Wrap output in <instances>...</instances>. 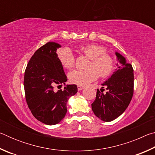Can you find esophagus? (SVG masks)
<instances>
[{"instance_id": "1", "label": "esophagus", "mask_w": 155, "mask_h": 155, "mask_svg": "<svg viewBox=\"0 0 155 155\" xmlns=\"http://www.w3.org/2000/svg\"><path fill=\"white\" fill-rule=\"evenodd\" d=\"M77 88H78V91H81V90H83L85 87H83V86H80V85H78L77 86Z\"/></svg>"}]
</instances>
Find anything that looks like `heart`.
Listing matches in <instances>:
<instances>
[{"label": "heart", "instance_id": "1", "mask_svg": "<svg viewBox=\"0 0 155 155\" xmlns=\"http://www.w3.org/2000/svg\"><path fill=\"white\" fill-rule=\"evenodd\" d=\"M84 54L90 59L86 70H74L68 74L70 83L85 86L98 77L106 78L111 75L115 68L113 57L107 53L106 48L95 44H90L81 47ZM58 59L63 67L70 69L74 67L75 57L71 49L65 47L58 52Z\"/></svg>", "mask_w": 155, "mask_h": 155}]
</instances>
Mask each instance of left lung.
Masks as SVG:
<instances>
[{
  "label": "left lung",
  "instance_id": "1",
  "mask_svg": "<svg viewBox=\"0 0 155 155\" xmlns=\"http://www.w3.org/2000/svg\"><path fill=\"white\" fill-rule=\"evenodd\" d=\"M118 63L111 77L102 84L107 91L96 92L95 101L91 104V109L99 119L104 122H111L116 119L129 104L133 95L134 74L132 65L119 52H115ZM103 90L104 89H101Z\"/></svg>",
  "mask_w": 155,
  "mask_h": 155
}]
</instances>
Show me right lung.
Returning a JSON list of instances; mask_svg holds the SVG:
<instances>
[{"label": "right lung", "mask_w": 155, "mask_h": 155, "mask_svg": "<svg viewBox=\"0 0 155 155\" xmlns=\"http://www.w3.org/2000/svg\"><path fill=\"white\" fill-rule=\"evenodd\" d=\"M61 45L48 42L37 50L28 61L24 77L25 98L35 118L47 125H54L64 119L67 102L77 93L76 85H67L64 90H54L67 81L57 49Z\"/></svg>", "instance_id": "add662e5"}]
</instances>
